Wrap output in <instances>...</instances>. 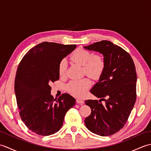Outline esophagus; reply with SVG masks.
<instances>
[{"label": "esophagus", "mask_w": 151, "mask_h": 151, "mask_svg": "<svg viewBox=\"0 0 151 151\" xmlns=\"http://www.w3.org/2000/svg\"><path fill=\"white\" fill-rule=\"evenodd\" d=\"M76 102L80 104H83L84 103V101L81 99H76Z\"/></svg>", "instance_id": "obj_1"}]
</instances>
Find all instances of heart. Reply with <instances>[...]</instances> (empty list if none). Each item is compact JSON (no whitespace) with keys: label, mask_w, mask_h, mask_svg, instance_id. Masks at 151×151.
<instances>
[{"label":"heart","mask_w":151,"mask_h":151,"mask_svg":"<svg viewBox=\"0 0 151 151\" xmlns=\"http://www.w3.org/2000/svg\"><path fill=\"white\" fill-rule=\"evenodd\" d=\"M70 59L73 62L83 66L84 72L93 79H98L104 71L105 63L103 57L99 54L93 55L88 50L79 49L75 50ZM67 63L65 60L61 61L58 67V73L60 76L65 75ZM91 81L88 78L70 81L67 84V90L76 97H81L87 93L89 88L91 87Z\"/></svg>","instance_id":"obj_1"}]
</instances>
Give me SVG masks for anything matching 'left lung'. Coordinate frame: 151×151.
<instances>
[{
	"label": "left lung",
	"mask_w": 151,
	"mask_h": 151,
	"mask_svg": "<svg viewBox=\"0 0 151 151\" xmlns=\"http://www.w3.org/2000/svg\"><path fill=\"white\" fill-rule=\"evenodd\" d=\"M85 49L102 54L105 67L99 82L90 92L97 100H86L91 108L90 115L85 119L87 129L101 136H111L119 131L128 120L136 100L137 75L133 60L121 47L103 40ZM105 101V104L100 103Z\"/></svg>",
	"instance_id": "8db88e82"
}]
</instances>
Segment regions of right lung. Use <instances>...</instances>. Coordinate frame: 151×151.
I'll return each mask as SVG.
<instances>
[{
  "mask_svg": "<svg viewBox=\"0 0 151 151\" xmlns=\"http://www.w3.org/2000/svg\"><path fill=\"white\" fill-rule=\"evenodd\" d=\"M76 47L43 42L28 50L18 66L14 88L19 114L28 129L38 135L59 131L67 111L76 103L68 93L54 99L49 85L59 79L60 63Z\"/></svg>",
  "mask_w": 151,
  "mask_h": 151,
  "instance_id": "add662e5",
  "label": "right lung"
}]
</instances>
